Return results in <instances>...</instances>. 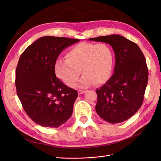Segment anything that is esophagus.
Wrapping results in <instances>:
<instances>
[{
  "label": "esophagus",
  "mask_w": 161,
  "mask_h": 161,
  "mask_svg": "<svg viewBox=\"0 0 161 161\" xmlns=\"http://www.w3.org/2000/svg\"><path fill=\"white\" fill-rule=\"evenodd\" d=\"M85 92H86L85 91H82V90H78V93H79V95L84 94Z\"/></svg>",
  "instance_id": "esophagus-1"
}]
</instances>
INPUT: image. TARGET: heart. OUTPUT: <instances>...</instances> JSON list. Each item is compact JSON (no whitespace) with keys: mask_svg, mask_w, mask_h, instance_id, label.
<instances>
[{"mask_svg":"<svg viewBox=\"0 0 161 161\" xmlns=\"http://www.w3.org/2000/svg\"><path fill=\"white\" fill-rule=\"evenodd\" d=\"M114 53L107 43L81 42L66 52V59H58L55 72L67 86L74 87L82 75L79 86L88 87L92 84L102 85L109 80L113 73Z\"/></svg>","mask_w":161,"mask_h":161,"instance_id":"obj_1","label":"heart"}]
</instances>
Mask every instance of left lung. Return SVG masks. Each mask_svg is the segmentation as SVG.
<instances>
[{
    "mask_svg": "<svg viewBox=\"0 0 161 161\" xmlns=\"http://www.w3.org/2000/svg\"><path fill=\"white\" fill-rule=\"evenodd\" d=\"M89 40L109 44L115 53L114 72L105 84L96 90L95 110L110 123L130 119L143 102L148 69L143 52L136 43L120 35H109Z\"/></svg>",
    "mask_w": 161,
    "mask_h": 161,
    "instance_id": "obj_1",
    "label": "left lung"
}]
</instances>
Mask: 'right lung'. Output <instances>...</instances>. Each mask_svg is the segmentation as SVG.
I'll use <instances>...</instances> for the list:
<instances>
[{
    "label": "right lung",
    "instance_id": "add662e5",
    "mask_svg": "<svg viewBox=\"0 0 161 161\" xmlns=\"http://www.w3.org/2000/svg\"><path fill=\"white\" fill-rule=\"evenodd\" d=\"M79 41L44 36L20 55L15 81L17 95L25 113L37 124L58 128L71 117L78 93L56 77L55 63L64 48Z\"/></svg>",
    "mask_w": 161,
    "mask_h": 161
}]
</instances>
